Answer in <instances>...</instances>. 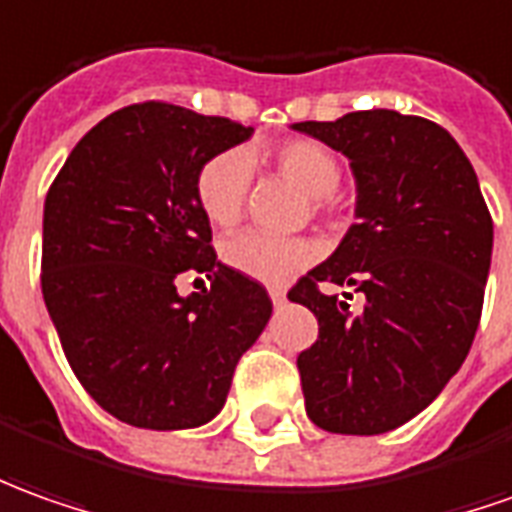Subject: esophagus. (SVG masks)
Returning a JSON list of instances; mask_svg holds the SVG:
<instances>
[{
	"mask_svg": "<svg viewBox=\"0 0 512 512\" xmlns=\"http://www.w3.org/2000/svg\"><path fill=\"white\" fill-rule=\"evenodd\" d=\"M269 297H271V302H274V305H283V302H285V291H283V288H271Z\"/></svg>",
	"mask_w": 512,
	"mask_h": 512,
	"instance_id": "esophagus-1",
	"label": "esophagus"
}]
</instances>
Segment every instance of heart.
<instances>
[{
	"instance_id": "heart-1",
	"label": "heart",
	"mask_w": 512,
	"mask_h": 512,
	"mask_svg": "<svg viewBox=\"0 0 512 512\" xmlns=\"http://www.w3.org/2000/svg\"><path fill=\"white\" fill-rule=\"evenodd\" d=\"M280 173L300 184L302 190L322 207L325 198L339 190L342 165L328 145L314 139H288L271 151ZM252 184V156L241 148L207 159L196 176L198 207L215 227H232L243 215ZM221 255L229 269L249 280L266 285H283L316 257V246L305 238H280L269 232L246 229L224 241Z\"/></svg>"
}]
</instances>
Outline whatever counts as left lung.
I'll list each match as a JSON object with an SVG mask.
<instances>
[{"instance_id":"obj_1","label":"left lung","mask_w":512,"mask_h":512,"mask_svg":"<svg viewBox=\"0 0 512 512\" xmlns=\"http://www.w3.org/2000/svg\"><path fill=\"white\" fill-rule=\"evenodd\" d=\"M291 128L347 156L356 176V224L288 291L319 322L297 358L305 412L333 434H384L420 415L468 356L493 221L443 125L373 109ZM319 282L353 284L362 311L322 295Z\"/></svg>"}]
</instances>
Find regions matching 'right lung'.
<instances>
[{"instance_id": "add662e5", "label": "right lung", "mask_w": 512, "mask_h": 512, "mask_svg": "<svg viewBox=\"0 0 512 512\" xmlns=\"http://www.w3.org/2000/svg\"><path fill=\"white\" fill-rule=\"evenodd\" d=\"M252 131L170 103L125 106L72 148L47 193V311L83 389L128 426L210 423L269 322L266 288L215 257L196 198L201 165ZM184 270L213 285L182 298Z\"/></svg>"}]
</instances>
